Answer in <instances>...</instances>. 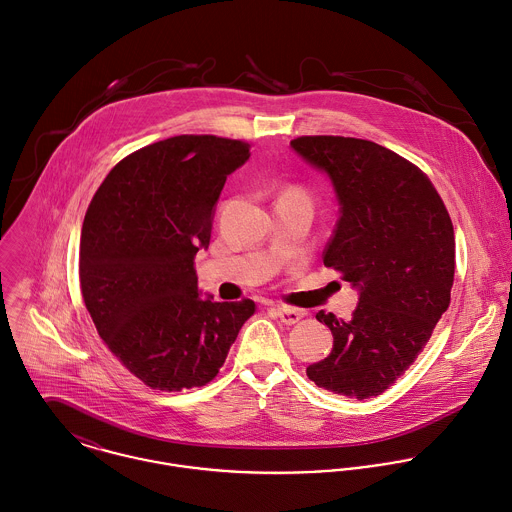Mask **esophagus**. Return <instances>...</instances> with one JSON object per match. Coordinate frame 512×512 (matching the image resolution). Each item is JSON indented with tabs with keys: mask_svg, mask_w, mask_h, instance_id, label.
Masks as SVG:
<instances>
[{
	"mask_svg": "<svg viewBox=\"0 0 512 512\" xmlns=\"http://www.w3.org/2000/svg\"><path fill=\"white\" fill-rule=\"evenodd\" d=\"M278 318H280L282 324L292 326V324H296V322H300V320L304 318V312H300V310H296V308L280 306V308H278Z\"/></svg>",
	"mask_w": 512,
	"mask_h": 512,
	"instance_id": "1",
	"label": "esophagus"
}]
</instances>
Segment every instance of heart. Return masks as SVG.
Instances as JSON below:
<instances>
[{
	"label": "heart",
	"mask_w": 512,
	"mask_h": 512,
	"mask_svg": "<svg viewBox=\"0 0 512 512\" xmlns=\"http://www.w3.org/2000/svg\"><path fill=\"white\" fill-rule=\"evenodd\" d=\"M296 196H300V194H296Z\"/></svg>",
	"instance_id": "heart-1"
}]
</instances>
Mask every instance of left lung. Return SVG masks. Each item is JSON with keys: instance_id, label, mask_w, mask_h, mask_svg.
<instances>
[{"instance_id": "left-lung-1", "label": "left lung", "mask_w": 512, "mask_h": 512, "mask_svg": "<svg viewBox=\"0 0 512 512\" xmlns=\"http://www.w3.org/2000/svg\"><path fill=\"white\" fill-rule=\"evenodd\" d=\"M290 147L332 182L340 218L324 264L359 294L351 320L318 312L334 347L306 373L318 387L361 401L407 371L447 312L453 224L431 180L377 143L300 137Z\"/></svg>"}]
</instances>
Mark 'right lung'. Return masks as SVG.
Listing matches in <instances>:
<instances>
[{
  "instance_id": "1",
  "label": "right lung",
  "mask_w": 512,
  "mask_h": 512,
  "mask_svg": "<svg viewBox=\"0 0 512 512\" xmlns=\"http://www.w3.org/2000/svg\"><path fill=\"white\" fill-rule=\"evenodd\" d=\"M242 141L180 135L123 159L95 192L81 230L79 280L99 336L145 385L200 387L216 377L254 302L202 298L194 256L210 244Z\"/></svg>"
}]
</instances>
